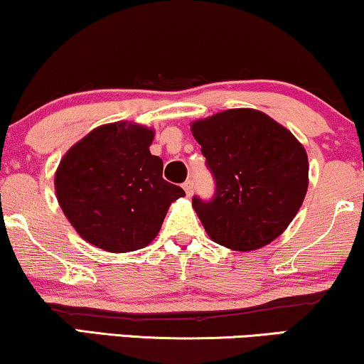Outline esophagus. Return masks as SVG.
Returning a JSON list of instances; mask_svg holds the SVG:
<instances>
[{
    "label": "esophagus",
    "instance_id": "34e87169",
    "mask_svg": "<svg viewBox=\"0 0 364 364\" xmlns=\"http://www.w3.org/2000/svg\"><path fill=\"white\" fill-rule=\"evenodd\" d=\"M182 187H183V191H186L187 196L191 197L192 193H193V181H191V178H188V181L183 182V186H182Z\"/></svg>",
    "mask_w": 364,
    "mask_h": 364
}]
</instances>
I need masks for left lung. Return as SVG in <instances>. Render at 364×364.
<instances>
[{"mask_svg": "<svg viewBox=\"0 0 364 364\" xmlns=\"http://www.w3.org/2000/svg\"><path fill=\"white\" fill-rule=\"evenodd\" d=\"M215 178L210 200L193 210L214 242L247 252L284 232L303 205L309 164L286 127L252 108H230L191 125Z\"/></svg>", "mask_w": 364, "mask_h": 364, "instance_id": "8db88e82", "label": "left lung"}]
</instances>
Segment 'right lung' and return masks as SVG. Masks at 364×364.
<instances>
[{
    "label": "right lung",
    "instance_id": "add662e5",
    "mask_svg": "<svg viewBox=\"0 0 364 364\" xmlns=\"http://www.w3.org/2000/svg\"><path fill=\"white\" fill-rule=\"evenodd\" d=\"M152 140V129L115 122L90 132L61 159L56 199L87 242L108 252L145 247L172 202L186 196L162 178V159L149 150Z\"/></svg>",
    "mask_w": 364,
    "mask_h": 364
}]
</instances>
